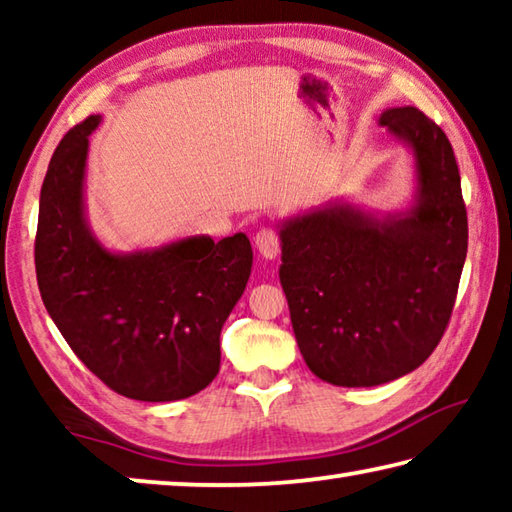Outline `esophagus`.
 Listing matches in <instances>:
<instances>
[{
	"label": "esophagus",
	"mask_w": 512,
	"mask_h": 512,
	"mask_svg": "<svg viewBox=\"0 0 512 512\" xmlns=\"http://www.w3.org/2000/svg\"><path fill=\"white\" fill-rule=\"evenodd\" d=\"M280 244V232L271 228V225H264V228L255 235V246L266 259H275L280 255Z\"/></svg>",
	"instance_id": "esophagus-1"
}]
</instances>
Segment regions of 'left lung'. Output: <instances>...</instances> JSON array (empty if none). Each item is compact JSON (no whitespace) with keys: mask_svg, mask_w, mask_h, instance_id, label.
<instances>
[{"mask_svg":"<svg viewBox=\"0 0 512 512\" xmlns=\"http://www.w3.org/2000/svg\"><path fill=\"white\" fill-rule=\"evenodd\" d=\"M381 126L409 142L420 194L402 219L334 205L280 230V282L309 370L334 386H379L443 339L467 255V210L452 144L413 106Z\"/></svg>","mask_w":512,"mask_h":512,"instance_id":"1","label":"left lung"}]
</instances>
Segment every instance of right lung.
Masks as SVG:
<instances>
[{
    "instance_id": "right-lung-1",
    "label": "right lung",
    "mask_w": 512,
    "mask_h": 512,
    "mask_svg": "<svg viewBox=\"0 0 512 512\" xmlns=\"http://www.w3.org/2000/svg\"><path fill=\"white\" fill-rule=\"evenodd\" d=\"M90 115L60 140L40 192L36 275L42 302L69 348L112 391L173 402L210 384L221 366V327L246 289V235L176 241L112 255L83 219Z\"/></svg>"
}]
</instances>
